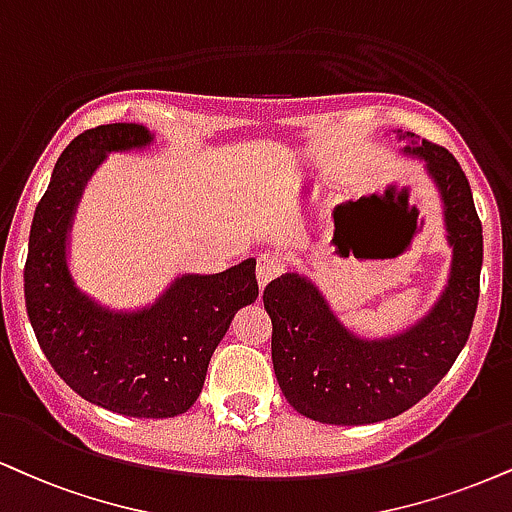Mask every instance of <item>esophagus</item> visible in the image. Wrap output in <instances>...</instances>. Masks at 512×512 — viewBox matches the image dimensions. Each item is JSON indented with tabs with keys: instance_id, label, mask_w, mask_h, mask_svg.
Here are the masks:
<instances>
[{
	"instance_id": "esophagus-1",
	"label": "esophagus",
	"mask_w": 512,
	"mask_h": 512,
	"mask_svg": "<svg viewBox=\"0 0 512 512\" xmlns=\"http://www.w3.org/2000/svg\"><path fill=\"white\" fill-rule=\"evenodd\" d=\"M281 272H283V262L279 257L260 255V260H257V283H260V288L267 286L269 281H274Z\"/></svg>"
}]
</instances>
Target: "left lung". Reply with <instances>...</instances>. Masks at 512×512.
<instances>
[{
    "label": "left lung",
    "mask_w": 512,
    "mask_h": 512,
    "mask_svg": "<svg viewBox=\"0 0 512 512\" xmlns=\"http://www.w3.org/2000/svg\"><path fill=\"white\" fill-rule=\"evenodd\" d=\"M405 155L420 157L439 190L451 274L432 310L396 336L362 338L350 331L307 276L286 272L264 288L272 317V362L283 396L300 415L324 424H374L420 403L465 348L479 300L482 221L458 159L420 135Z\"/></svg>",
    "instance_id": "1"
}]
</instances>
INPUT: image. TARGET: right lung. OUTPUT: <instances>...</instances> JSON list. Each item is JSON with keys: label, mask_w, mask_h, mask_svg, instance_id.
Masks as SVG:
<instances>
[{"label": "right lung", "mask_w": 512, "mask_h": 512, "mask_svg": "<svg viewBox=\"0 0 512 512\" xmlns=\"http://www.w3.org/2000/svg\"><path fill=\"white\" fill-rule=\"evenodd\" d=\"M152 140L140 123H107L71 140L35 207L23 286L42 353L80 398L159 420L195 403L214 348L260 288L252 257L221 274H181L131 312L109 310L76 286L69 233L83 188L109 152L145 150Z\"/></svg>", "instance_id": "add662e5"}]
</instances>
